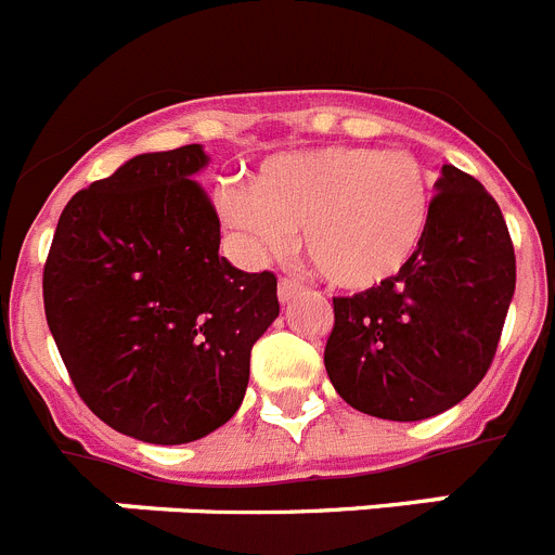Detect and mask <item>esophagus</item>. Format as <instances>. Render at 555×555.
Here are the masks:
<instances>
[{
    "mask_svg": "<svg viewBox=\"0 0 555 555\" xmlns=\"http://www.w3.org/2000/svg\"><path fill=\"white\" fill-rule=\"evenodd\" d=\"M300 288H302L300 281H294V278H281V283H278V297H281V302H288L292 297H297Z\"/></svg>",
    "mask_w": 555,
    "mask_h": 555,
    "instance_id": "1",
    "label": "esophagus"
}]
</instances>
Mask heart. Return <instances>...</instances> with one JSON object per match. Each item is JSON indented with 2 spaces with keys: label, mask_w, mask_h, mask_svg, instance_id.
Returning a JSON list of instances; mask_svg holds the SVG:
<instances>
[{
  "label": "heart",
  "mask_w": 555,
  "mask_h": 555,
  "mask_svg": "<svg viewBox=\"0 0 555 555\" xmlns=\"http://www.w3.org/2000/svg\"><path fill=\"white\" fill-rule=\"evenodd\" d=\"M222 222L253 258L286 249L292 230L331 286L370 292L416 261L434 217V178L405 150L333 144L269 158L249 189L219 191Z\"/></svg>",
  "instance_id": "b5f03b06"
}]
</instances>
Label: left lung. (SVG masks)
Here are the masks:
<instances>
[{"label":"left lung","mask_w":555,"mask_h":555,"mask_svg":"<svg viewBox=\"0 0 555 555\" xmlns=\"http://www.w3.org/2000/svg\"><path fill=\"white\" fill-rule=\"evenodd\" d=\"M436 189L416 261L386 286L333 297V389L352 409L395 423L442 414L483 380L517 283L492 194L455 166H442Z\"/></svg>","instance_id":"obj_1"}]
</instances>
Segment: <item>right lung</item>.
<instances>
[{"mask_svg": "<svg viewBox=\"0 0 555 555\" xmlns=\"http://www.w3.org/2000/svg\"><path fill=\"white\" fill-rule=\"evenodd\" d=\"M199 144L146 152L68 199L43 263V311L82 403L150 444L203 439L238 411L249 352L281 313L278 278L219 258L191 175Z\"/></svg>", "mask_w": 555, "mask_h": 555, "instance_id": "right-lung-1", "label": "right lung"}]
</instances>
